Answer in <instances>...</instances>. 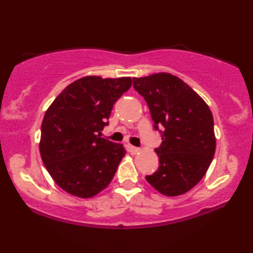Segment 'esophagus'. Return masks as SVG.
Masks as SVG:
<instances>
[{
	"mask_svg": "<svg viewBox=\"0 0 253 253\" xmlns=\"http://www.w3.org/2000/svg\"><path fill=\"white\" fill-rule=\"evenodd\" d=\"M127 150H129L131 154H137L138 152H139V148L134 147V146H132V145H129V146H127Z\"/></svg>",
	"mask_w": 253,
	"mask_h": 253,
	"instance_id": "obj_1",
	"label": "esophagus"
}]
</instances>
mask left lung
<instances>
[{
  "mask_svg": "<svg viewBox=\"0 0 253 253\" xmlns=\"http://www.w3.org/2000/svg\"><path fill=\"white\" fill-rule=\"evenodd\" d=\"M144 96L162 143L159 168L146 181L162 195L181 196L198 184L215 153L213 115L207 103L182 79L167 72L132 78Z\"/></svg>",
  "mask_w": 253,
  "mask_h": 253,
  "instance_id": "obj_1",
  "label": "left lung"
}]
</instances>
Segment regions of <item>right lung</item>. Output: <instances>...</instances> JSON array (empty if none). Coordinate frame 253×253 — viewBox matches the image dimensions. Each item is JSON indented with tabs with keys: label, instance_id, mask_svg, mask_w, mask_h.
Listing matches in <instances>:
<instances>
[{
	"label": "right lung",
	"instance_id": "add662e5",
	"mask_svg": "<svg viewBox=\"0 0 253 253\" xmlns=\"http://www.w3.org/2000/svg\"><path fill=\"white\" fill-rule=\"evenodd\" d=\"M131 83L130 77H83L68 85L44 113L41 159L65 192L91 198L112 182L126 152L122 144L100 136L114 103Z\"/></svg>",
	"mask_w": 253,
	"mask_h": 253
}]
</instances>
